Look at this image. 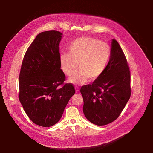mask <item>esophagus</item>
Here are the masks:
<instances>
[{
  "instance_id": "34e87169",
  "label": "esophagus",
  "mask_w": 153,
  "mask_h": 153,
  "mask_svg": "<svg viewBox=\"0 0 153 153\" xmlns=\"http://www.w3.org/2000/svg\"><path fill=\"white\" fill-rule=\"evenodd\" d=\"M76 93H78L79 91V88L78 87H76Z\"/></svg>"
}]
</instances>
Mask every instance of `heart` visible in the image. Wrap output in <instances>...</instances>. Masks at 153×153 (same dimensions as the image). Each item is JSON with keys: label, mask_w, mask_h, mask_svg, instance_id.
I'll return each instance as SVG.
<instances>
[{"label": "heart", "mask_w": 153, "mask_h": 153, "mask_svg": "<svg viewBox=\"0 0 153 153\" xmlns=\"http://www.w3.org/2000/svg\"><path fill=\"white\" fill-rule=\"evenodd\" d=\"M111 48L105 42L91 37H82L74 40L69 47V53L59 56L60 68L74 84L81 85L88 79H98L105 72L111 57Z\"/></svg>", "instance_id": "obj_1"}]
</instances>
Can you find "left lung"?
Segmentation results:
<instances>
[{
    "mask_svg": "<svg viewBox=\"0 0 153 153\" xmlns=\"http://www.w3.org/2000/svg\"><path fill=\"white\" fill-rule=\"evenodd\" d=\"M111 57L103 74L92 84L81 87L83 111L91 123L105 125L116 120L129 100V67L118 42L113 39Z\"/></svg>",
    "mask_w": 153,
    "mask_h": 153,
    "instance_id": "8db88e82",
    "label": "left lung"
}]
</instances>
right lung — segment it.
<instances>
[{
    "instance_id": "right-lung-1",
    "label": "right lung",
    "mask_w": 153,
    "mask_h": 153,
    "mask_svg": "<svg viewBox=\"0 0 153 153\" xmlns=\"http://www.w3.org/2000/svg\"><path fill=\"white\" fill-rule=\"evenodd\" d=\"M61 38L62 33L54 30L39 33L24 55L19 74L20 102L31 121L43 127L60 119L75 93L72 83H64L66 77L59 62Z\"/></svg>"
}]
</instances>
